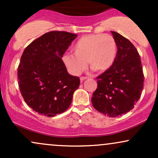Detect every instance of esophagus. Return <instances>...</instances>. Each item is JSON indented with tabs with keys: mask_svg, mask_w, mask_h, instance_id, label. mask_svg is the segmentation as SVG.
<instances>
[{
	"mask_svg": "<svg viewBox=\"0 0 158 158\" xmlns=\"http://www.w3.org/2000/svg\"><path fill=\"white\" fill-rule=\"evenodd\" d=\"M88 79V77H80V81H81V82H82V81H84L85 79Z\"/></svg>",
	"mask_w": 158,
	"mask_h": 158,
	"instance_id": "34e87169",
	"label": "esophagus"
}]
</instances>
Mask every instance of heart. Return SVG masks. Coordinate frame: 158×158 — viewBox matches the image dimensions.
<instances>
[{
	"label": "heart",
	"instance_id": "1",
	"mask_svg": "<svg viewBox=\"0 0 158 158\" xmlns=\"http://www.w3.org/2000/svg\"><path fill=\"white\" fill-rule=\"evenodd\" d=\"M73 55L63 57L69 72L79 75L87 68V62L94 71L104 72L114 64L117 55L115 39L108 34H90L81 37L72 48Z\"/></svg>",
	"mask_w": 158,
	"mask_h": 158
}]
</instances>
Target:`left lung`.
Masks as SVG:
<instances>
[{
  "instance_id": "1",
  "label": "left lung",
  "mask_w": 158,
  "mask_h": 158,
  "mask_svg": "<svg viewBox=\"0 0 158 158\" xmlns=\"http://www.w3.org/2000/svg\"><path fill=\"white\" fill-rule=\"evenodd\" d=\"M117 45L114 64L99 75L91 98L94 108L110 117L130 111L139 100L143 88L142 64L133 44L118 32L111 31Z\"/></svg>"
}]
</instances>
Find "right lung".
I'll return each instance as SVG.
<instances>
[{
    "mask_svg": "<svg viewBox=\"0 0 158 158\" xmlns=\"http://www.w3.org/2000/svg\"><path fill=\"white\" fill-rule=\"evenodd\" d=\"M77 36L64 31L47 32L23 52L18 68L20 91L39 114L55 117L71 104L80 79L68 73L61 58Z\"/></svg>",
    "mask_w": 158,
    "mask_h": 158,
    "instance_id": "obj_1",
    "label": "right lung"
}]
</instances>
